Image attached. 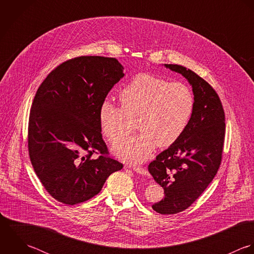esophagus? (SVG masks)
<instances>
[{
  "instance_id": "34e87169",
  "label": "esophagus",
  "mask_w": 254,
  "mask_h": 254,
  "mask_svg": "<svg viewBox=\"0 0 254 254\" xmlns=\"http://www.w3.org/2000/svg\"><path fill=\"white\" fill-rule=\"evenodd\" d=\"M130 168H131L134 172H136V173H138V174H140V175H144V176H148V175H149L148 172H147V170L144 169V168H142V167H139V166H130Z\"/></svg>"
}]
</instances>
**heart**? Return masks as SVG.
<instances>
[{
	"mask_svg": "<svg viewBox=\"0 0 254 254\" xmlns=\"http://www.w3.org/2000/svg\"><path fill=\"white\" fill-rule=\"evenodd\" d=\"M122 108L102 103L99 120L102 131L116 142L127 135L137 122L140 131L119 141L114 153L128 163L146 160L156 145L174 144L188 127L194 111L191 89L180 81L139 73L119 94Z\"/></svg>",
	"mask_w": 254,
	"mask_h": 254,
	"instance_id": "b5f03b06",
	"label": "heart"
}]
</instances>
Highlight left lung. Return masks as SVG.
<instances>
[{
	"label": "left lung",
	"mask_w": 254,
	"mask_h": 254,
	"mask_svg": "<svg viewBox=\"0 0 254 254\" xmlns=\"http://www.w3.org/2000/svg\"><path fill=\"white\" fill-rule=\"evenodd\" d=\"M165 66L185 76L194 95V111L188 127L148 166L165 194L153 204V210L170 215L189 208L213 181L222 161L226 124L221 100L206 80L183 65Z\"/></svg>",
	"instance_id": "left-lung-1"
}]
</instances>
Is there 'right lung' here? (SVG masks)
Instances as JSON below:
<instances>
[{"instance_id":"add662e5","label":"right lung","mask_w":254,"mask_h":254,"mask_svg":"<svg viewBox=\"0 0 254 254\" xmlns=\"http://www.w3.org/2000/svg\"><path fill=\"white\" fill-rule=\"evenodd\" d=\"M115 58L81 56L58 65L32 102L28 152L45 190L59 202H84L101 191L108 177L123 169L102 138V103L125 75ZM99 153L98 158L92 155Z\"/></svg>"}]
</instances>
